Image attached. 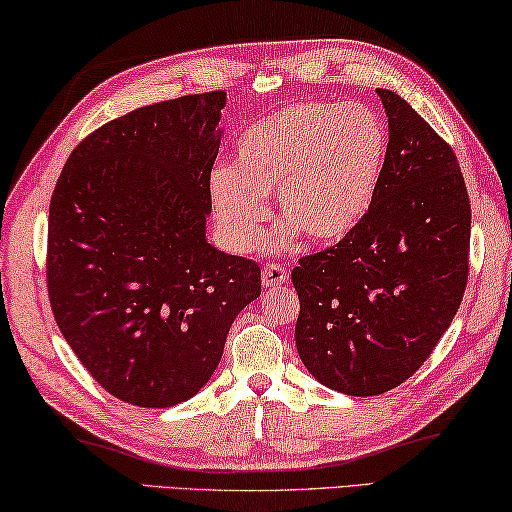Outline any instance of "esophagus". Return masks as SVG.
<instances>
[{"mask_svg": "<svg viewBox=\"0 0 512 512\" xmlns=\"http://www.w3.org/2000/svg\"><path fill=\"white\" fill-rule=\"evenodd\" d=\"M261 279H263V288H270V290H274V288H281L283 283H288V270L283 265H267L265 270H263V274H261Z\"/></svg>", "mask_w": 512, "mask_h": 512, "instance_id": "1", "label": "esophagus"}]
</instances>
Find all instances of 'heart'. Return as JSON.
<instances>
[{"label": "heart", "mask_w": 512, "mask_h": 512, "mask_svg": "<svg viewBox=\"0 0 512 512\" xmlns=\"http://www.w3.org/2000/svg\"><path fill=\"white\" fill-rule=\"evenodd\" d=\"M233 156L236 167L217 165L208 179L226 245H258L270 195L283 242L299 233L338 242L370 211L388 161V129L370 106L311 99L251 122Z\"/></svg>", "instance_id": "obj_1"}]
</instances>
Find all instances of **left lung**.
Here are the masks:
<instances>
[{"label": "left lung", "mask_w": 512, "mask_h": 512, "mask_svg": "<svg viewBox=\"0 0 512 512\" xmlns=\"http://www.w3.org/2000/svg\"><path fill=\"white\" fill-rule=\"evenodd\" d=\"M376 92L390 140L370 211L292 270L301 363L354 397L397 388L431 356L463 301L472 229L454 149L406 99Z\"/></svg>", "instance_id": "left-lung-1"}]
</instances>
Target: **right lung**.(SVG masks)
Listing matches in <instances>:
<instances>
[{
	"label": "right lung",
	"instance_id": "1",
	"mask_svg": "<svg viewBox=\"0 0 512 512\" xmlns=\"http://www.w3.org/2000/svg\"><path fill=\"white\" fill-rule=\"evenodd\" d=\"M226 92L142 106L67 158L49 204L47 288L67 345L140 408L195 397L261 267L206 240Z\"/></svg>",
	"mask_w": 512,
	"mask_h": 512
}]
</instances>
